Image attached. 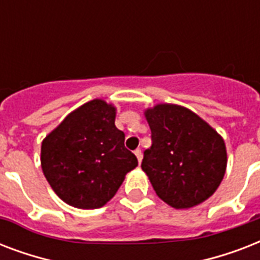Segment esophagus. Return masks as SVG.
<instances>
[{
    "mask_svg": "<svg viewBox=\"0 0 260 260\" xmlns=\"http://www.w3.org/2000/svg\"><path fill=\"white\" fill-rule=\"evenodd\" d=\"M135 155H136V158H138V160H139V163L142 162V158H143V155H142V151L139 150H135Z\"/></svg>",
    "mask_w": 260,
    "mask_h": 260,
    "instance_id": "esophagus-1",
    "label": "esophagus"
}]
</instances>
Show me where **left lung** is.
<instances>
[{"instance_id":"1","label":"left lung","mask_w":260,"mask_h":260,"mask_svg":"<svg viewBox=\"0 0 260 260\" xmlns=\"http://www.w3.org/2000/svg\"><path fill=\"white\" fill-rule=\"evenodd\" d=\"M144 116L152 146L144 151L142 169L158 197L175 209L208 200L226 170L224 139L185 106L158 104Z\"/></svg>"}]
</instances>
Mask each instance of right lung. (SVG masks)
Returning a JSON list of instances; mask_svg holds the SVG:
<instances>
[{"instance_id": "1", "label": "right lung", "mask_w": 260, "mask_h": 260, "mask_svg": "<svg viewBox=\"0 0 260 260\" xmlns=\"http://www.w3.org/2000/svg\"><path fill=\"white\" fill-rule=\"evenodd\" d=\"M116 108L95 98L70 114L42 143L44 177L56 196L79 209H97L110 201L138 166L114 125Z\"/></svg>"}]
</instances>
